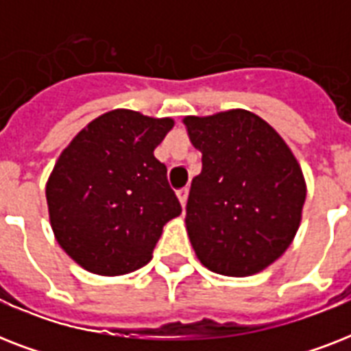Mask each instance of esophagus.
<instances>
[{
	"label": "esophagus",
	"mask_w": 351,
	"mask_h": 351,
	"mask_svg": "<svg viewBox=\"0 0 351 351\" xmlns=\"http://www.w3.org/2000/svg\"><path fill=\"white\" fill-rule=\"evenodd\" d=\"M187 195H189V189H187V187H184V189H178V191H176V197H178V200H180L182 208H184V206L187 204Z\"/></svg>",
	"instance_id": "34e87169"
}]
</instances>
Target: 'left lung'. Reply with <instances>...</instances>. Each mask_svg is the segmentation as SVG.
Here are the masks:
<instances>
[{
    "instance_id": "8db88e82",
    "label": "left lung",
    "mask_w": 351,
    "mask_h": 351,
    "mask_svg": "<svg viewBox=\"0 0 351 351\" xmlns=\"http://www.w3.org/2000/svg\"><path fill=\"white\" fill-rule=\"evenodd\" d=\"M184 123L202 153L186 208L198 261L228 277L266 269L300 226L306 182L299 162L267 121L244 109Z\"/></svg>"
}]
</instances>
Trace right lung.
Here are the masks:
<instances>
[{"instance_id": "obj_1", "label": "right lung", "mask_w": 351, "mask_h": 351, "mask_svg": "<svg viewBox=\"0 0 351 351\" xmlns=\"http://www.w3.org/2000/svg\"><path fill=\"white\" fill-rule=\"evenodd\" d=\"M171 118L114 109L63 149L45 195L58 244L96 275L117 277L153 258L164 226L182 213L154 149Z\"/></svg>"}]
</instances>
